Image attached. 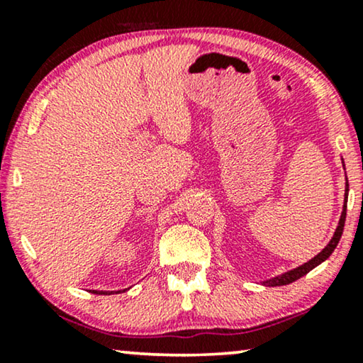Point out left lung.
Segmentation results:
<instances>
[{
  "label": "left lung",
  "mask_w": 363,
  "mask_h": 363,
  "mask_svg": "<svg viewBox=\"0 0 363 363\" xmlns=\"http://www.w3.org/2000/svg\"><path fill=\"white\" fill-rule=\"evenodd\" d=\"M342 165H344V160H342ZM344 170H345V165H344ZM347 198H349V180H347L345 177V195H344V206H342V215H340V220H339V225H337L335 231H334V236L330 238L329 245H327L324 250H322L319 255L312 257V259H309L307 262H304V264H301L299 267H294V269L291 271H286L282 272V274L279 276H274L271 277V279H266L262 281V284L264 286H269V287H276V286H286V284H291V282H294L299 279V277L306 276L307 272L314 269V267H317L319 264H322L325 259H329V256L334 252V250L337 247V245H339L340 241V236H342V231H344V225H345V216H347Z\"/></svg>",
  "instance_id": "8db88e82"
}]
</instances>
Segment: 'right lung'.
<instances>
[{"mask_svg": "<svg viewBox=\"0 0 363 363\" xmlns=\"http://www.w3.org/2000/svg\"><path fill=\"white\" fill-rule=\"evenodd\" d=\"M127 289H123V292H125ZM112 292H121V291H92V294H99V296H111Z\"/></svg>", "mask_w": 363, "mask_h": 363, "instance_id": "add662e5", "label": "right lung"}]
</instances>
